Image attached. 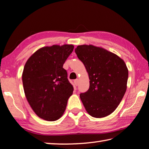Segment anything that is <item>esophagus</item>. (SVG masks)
<instances>
[{
	"label": "esophagus",
	"mask_w": 149,
	"mask_h": 149,
	"mask_svg": "<svg viewBox=\"0 0 149 149\" xmlns=\"http://www.w3.org/2000/svg\"><path fill=\"white\" fill-rule=\"evenodd\" d=\"M78 82H79V80L78 79H75L74 81V84L75 86H78Z\"/></svg>",
	"instance_id": "1"
}]
</instances>
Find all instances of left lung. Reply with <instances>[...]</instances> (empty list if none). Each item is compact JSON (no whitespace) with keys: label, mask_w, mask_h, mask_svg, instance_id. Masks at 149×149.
I'll return each instance as SVG.
<instances>
[{"label":"left lung","mask_w":149,"mask_h":149,"mask_svg":"<svg viewBox=\"0 0 149 149\" xmlns=\"http://www.w3.org/2000/svg\"><path fill=\"white\" fill-rule=\"evenodd\" d=\"M75 52L90 79L88 90L79 95L85 109L93 117L108 116L127 90L129 72L125 63L116 54L93 45L77 46Z\"/></svg>","instance_id":"left-lung-1"}]
</instances>
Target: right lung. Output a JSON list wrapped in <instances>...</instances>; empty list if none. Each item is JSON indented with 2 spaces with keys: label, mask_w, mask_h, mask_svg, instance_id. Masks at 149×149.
<instances>
[{
  "label": "right lung",
  "mask_w": 149,
  "mask_h": 149,
  "mask_svg": "<svg viewBox=\"0 0 149 149\" xmlns=\"http://www.w3.org/2000/svg\"><path fill=\"white\" fill-rule=\"evenodd\" d=\"M74 48L70 44L42 47L25 63L22 77L25 96L34 113L46 121L62 116L73 93L63 65Z\"/></svg>",
  "instance_id": "right-lung-1"
}]
</instances>
